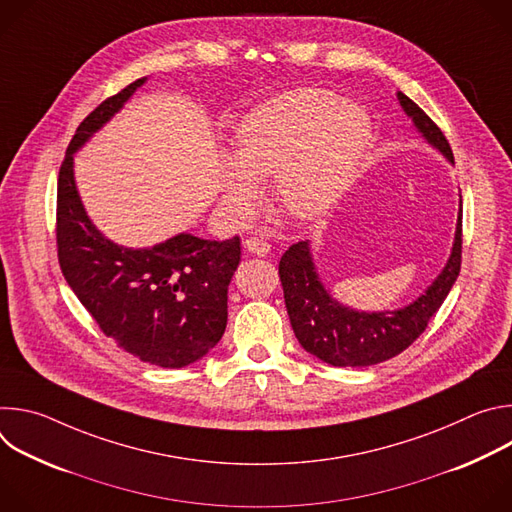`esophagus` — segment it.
<instances>
[{"label": "esophagus", "instance_id": "1", "mask_svg": "<svg viewBox=\"0 0 512 512\" xmlns=\"http://www.w3.org/2000/svg\"><path fill=\"white\" fill-rule=\"evenodd\" d=\"M245 249L253 255H259V257H265L269 251H271V245L263 239V237H247L245 239Z\"/></svg>", "mask_w": 512, "mask_h": 512}]
</instances>
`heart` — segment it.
Listing matches in <instances>:
<instances>
[{"label":"heart","instance_id":"b5f03b06","mask_svg":"<svg viewBox=\"0 0 512 512\" xmlns=\"http://www.w3.org/2000/svg\"><path fill=\"white\" fill-rule=\"evenodd\" d=\"M371 139V119L360 105L342 103L326 89H298L251 111L237 127V158H225L221 182L237 214L255 210L259 178L279 176L289 212L324 214L348 186Z\"/></svg>","mask_w":512,"mask_h":512}]
</instances>
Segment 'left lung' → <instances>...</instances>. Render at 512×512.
<instances>
[{
	"instance_id": "obj_1",
	"label": "left lung",
	"mask_w": 512,
	"mask_h": 512,
	"mask_svg": "<svg viewBox=\"0 0 512 512\" xmlns=\"http://www.w3.org/2000/svg\"><path fill=\"white\" fill-rule=\"evenodd\" d=\"M401 107L423 137L452 164L454 154L446 135L407 95L397 93ZM462 265V204L456 241L448 265L421 298L397 312H354L340 306L320 283L308 241L291 245L279 261V279L291 328L300 344L332 367H371L409 348L440 310Z\"/></svg>"
}]
</instances>
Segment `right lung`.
<instances>
[{"label":"right lung","mask_w":512,"mask_h":512,"mask_svg":"<svg viewBox=\"0 0 512 512\" xmlns=\"http://www.w3.org/2000/svg\"><path fill=\"white\" fill-rule=\"evenodd\" d=\"M145 79L93 109L72 135L58 172L56 247L64 279L115 344L164 369L204 356L227 328V291L241 239L206 241L182 233L152 249H127L89 221L72 176V154L107 123Z\"/></svg>","instance_id":"1"}]
</instances>
